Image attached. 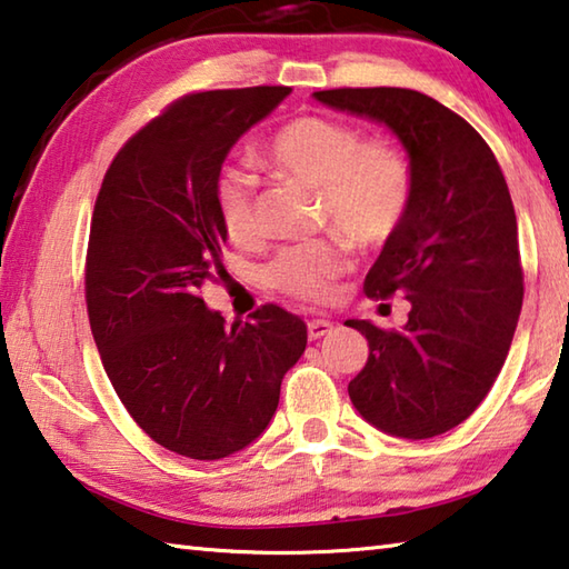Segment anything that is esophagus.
Masks as SVG:
<instances>
[{"mask_svg":"<svg viewBox=\"0 0 569 569\" xmlns=\"http://www.w3.org/2000/svg\"><path fill=\"white\" fill-rule=\"evenodd\" d=\"M332 322L330 320H310L307 322V335H310V340H322L325 335L332 332Z\"/></svg>","mask_w":569,"mask_h":569,"instance_id":"esophagus-1","label":"esophagus"}]
</instances>
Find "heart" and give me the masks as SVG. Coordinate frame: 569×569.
<instances>
[{"label": "heart", "instance_id": "1", "mask_svg": "<svg viewBox=\"0 0 569 569\" xmlns=\"http://www.w3.org/2000/svg\"><path fill=\"white\" fill-rule=\"evenodd\" d=\"M262 159L284 177L322 192L325 217L337 234L355 244H382L400 229L410 209L412 174L392 144L365 142L355 127L325 117H297L269 137ZM214 202L227 237L234 244L254 242V179L242 169H224L217 179ZM340 244L307 242L282 249L267 269L269 284L297 300L320 302L345 272Z\"/></svg>", "mask_w": 569, "mask_h": 569}]
</instances>
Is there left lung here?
Returning a JSON list of instances; mask_svg holds the SVG:
<instances>
[{
	"mask_svg": "<svg viewBox=\"0 0 569 569\" xmlns=\"http://www.w3.org/2000/svg\"><path fill=\"white\" fill-rule=\"evenodd\" d=\"M312 97L390 129L412 174L410 209L365 279L370 297L402 292L410 317L400 332L345 322L370 342L347 392L367 422L392 437L450 432L490 392L522 310L517 219L502 169L475 127L415 89Z\"/></svg>",
	"mask_w": 569,
	"mask_h": 569,
	"instance_id": "left-lung-1",
	"label": "left lung"
}]
</instances>
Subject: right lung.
<instances>
[{"label": "right lung", "mask_w": 569, "mask_h": 569, "mask_svg": "<svg viewBox=\"0 0 569 569\" xmlns=\"http://www.w3.org/2000/svg\"><path fill=\"white\" fill-rule=\"evenodd\" d=\"M290 92L179 99L119 149L94 204L87 312L104 372L134 422L192 460L252 445L307 347V325L282 307L224 325L199 297L227 242L214 189L229 149Z\"/></svg>", "instance_id": "obj_1"}]
</instances>
